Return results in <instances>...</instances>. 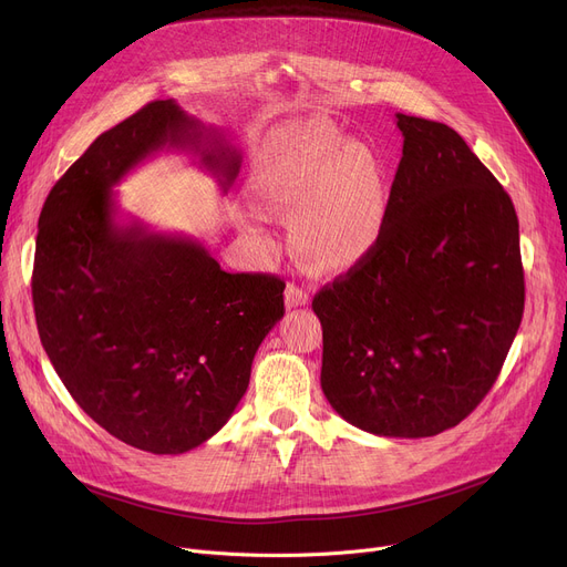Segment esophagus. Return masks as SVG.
I'll return each mask as SVG.
<instances>
[{
    "instance_id": "34e87169",
    "label": "esophagus",
    "mask_w": 567,
    "mask_h": 567,
    "mask_svg": "<svg viewBox=\"0 0 567 567\" xmlns=\"http://www.w3.org/2000/svg\"><path fill=\"white\" fill-rule=\"evenodd\" d=\"M308 301H310L308 289H303L301 285H296V282L287 285V289H285V303H287V308H299V306H306Z\"/></svg>"
}]
</instances>
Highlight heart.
<instances>
[{
  "label": "heart",
  "mask_w": 567,
  "mask_h": 567,
  "mask_svg": "<svg viewBox=\"0 0 567 567\" xmlns=\"http://www.w3.org/2000/svg\"><path fill=\"white\" fill-rule=\"evenodd\" d=\"M248 190L257 206L291 214V241L315 268L342 274L379 244L389 188L379 158L321 124L278 128L255 158Z\"/></svg>",
  "instance_id": "1"
}]
</instances>
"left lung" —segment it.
<instances>
[{"label": "left lung", "instance_id": "8db88e82", "mask_svg": "<svg viewBox=\"0 0 567 567\" xmlns=\"http://www.w3.org/2000/svg\"><path fill=\"white\" fill-rule=\"evenodd\" d=\"M404 146L377 248L312 301L321 391L379 436L462 423L494 385L524 315L511 195L445 124L398 112Z\"/></svg>", "mask_w": 567, "mask_h": 567}]
</instances>
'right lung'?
Wrapping results in <instances>:
<instances>
[{"mask_svg": "<svg viewBox=\"0 0 567 567\" xmlns=\"http://www.w3.org/2000/svg\"><path fill=\"white\" fill-rule=\"evenodd\" d=\"M161 148H190L223 190L236 148L174 101L99 135L50 190L32 299L41 344L80 409L118 441L178 455L241 402L252 359L285 315V282L227 274L188 236L116 223L112 188Z\"/></svg>", "mask_w": 567, "mask_h": 567, "instance_id": "1", "label": "right lung"}]
</instances>
